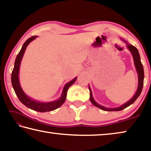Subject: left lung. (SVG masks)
<instances>
[{
  "instance_id": "left-lung-1",
  "label": "left lung",
  "mask_w": 151,
  "mask_h": 151,
  "mask_svg": "<svg viewBox=\"0 0 151 151\" xmlns=\"http://www.w3.org/2000/svg\"><path fill=\"white\" fill-rule=\"evenodd\" d=\"M121 40L124 43H126L128 49H129L130 50V52L132 53V57H133L134 64L135 68H136L137 72L138 74L137 90L136 91V93H135V94H134V96H132V98L131 99H130L129 101H127V103H125L123 104H122L121 106H120L119 107H116V108H106V107H104L103 106L101 105V104H98L94 100V99L93 97V94H92L91 89L90 88V86L88 85L89 91H90V101H91V103H93L94 106L98 107V108H99V109H101V110H103V111H122V110L124 109L125 108H127V107L131 105V104H132L135 101L137 100L138 97H139L140 94V93H141L142 89L143 87V83H144V69H143V66L141 63V61H140V57L139 50H138L137 48L135 47H134V46H132L131 45H130L129 43H128L127 40H125L123 39H121Z\"/></svg>"
}]
</instances>
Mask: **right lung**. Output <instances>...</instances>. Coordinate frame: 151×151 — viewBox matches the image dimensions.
Listing matches in <instances>:
<instances>
[{"label":"right lung","instance_id":"add662e5","mask_svg":"<svg viewBox=\"0 0 151 151\" xmlns=\"http://www.w3.org/2000/svg\"><path fill=\"white\" fill-rule=\"evenodd\" d=\"M38 37L37 36H34L29 38V39L27 40L22 47L20 49L19 54L17 55L16 60L14 62V68L12 70V75H11V83L12 87L14 88V91L16 93L17 96L19 98V101L26 106L28 108L33 110V111L40 112H48L52 111L54 110L59 108L60 106H62V104L65 103L66 98V93H67V91L68 88L73 85V84L76 81L77 77H75L73 78L72 81H70L66 84L64 86L63 90L61 94V96L58 100L53 101L51 102H47V103H43V102H39L37 101H35L29 97L22 90L21 86L20 85L19 82V70H20V65L21 63V60L23 57V55L24 54L25 50L27 47V46L29 45L30 42H32L33 40H35L36 38Z\"/></svg>","mask_w":151,"mask_h":151}]
</instances>
